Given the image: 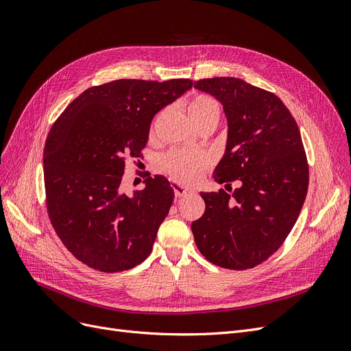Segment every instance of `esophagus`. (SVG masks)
I'll return each mask as SVG.
<instances>
[{"mask_svg":"<svg viewBox=\"0 0 351 351\" xmlns=\"http://www.w3.org/2000/svg\"><path fill=\"white\" fill-rule=\"evenodd\" d=\"M173 189H174L176 197H184V195H187V194H190V193H194V190L187 189V187H184V186H180V184H174Z\"/></svg>","mask_w":351,"mask_h":351,"instance_id":"obj_1","label":"esophagus"}]
</instances>
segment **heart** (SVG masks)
I'll return each mask as SVG.
<instances>
[{"label": "heart", "mask_w": 351, "mask_h": 351, "mask_svg": "<svg viewBox=\"0 0 351 351\" xmlns=\"http://www.w3.org/2000/svg\"><path fill=\"white\" fill-rule=\"evenodd\" d=\"M191 121L198 127L206 121H219L220 104L215 98L206 94H197L187 107ZM156 127V123H154ZM211 165V158L204 152L190 149H171L160 162L161 171L178 184L193 186Z\"/></svg>", "instance_id": "b5f03b06"}]
</instances>
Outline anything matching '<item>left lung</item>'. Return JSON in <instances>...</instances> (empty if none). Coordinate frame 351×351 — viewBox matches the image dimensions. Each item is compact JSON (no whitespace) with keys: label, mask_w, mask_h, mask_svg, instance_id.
I'll return each mask as SVG.
<instances>
[{"label":"left lung","mask_w":351,"mask_h":351,"mask_svg":"<svg viewBox=\"0 0 351 351\" xmlns=\"http://www.w3.org/2000/svg\"><path fill=\"white\" fill-rule=\"evenodd\" d=\"M194 88L219 99L228 121L214 178L227 191L232 180L241 184L232 195L202 193L206 211L191 224L194 241L215 265L253 269L286 241L304 204L308 162L302 134L276 94L240 78L198 80Z\"/></svg>","instance_id":"1"}]
</instances>
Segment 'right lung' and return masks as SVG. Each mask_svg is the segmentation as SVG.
Returning a JSON list of instances; mask_svg holds the SVG:
<instances>
[{
	"mask_svg": "<svg viewBox=\"0 0 351 351\" xmlns=\"http://www.w3.org/2000/svg\"><path fill=\"white\" fill-rule=\"evenodd\" d=\"M193 87L189 78L115 80L66 106L48 132L44 184L49 221L90 269L117 273L143 263L170 211L174 189L145 174V189L121 191L127 157L143 158L154 115Z\"/></svg>",
	"mask_w": 351,
	"mask_h": 351,
	"instance_id": "1",
	"label": "right lung"
}]
</instances>
